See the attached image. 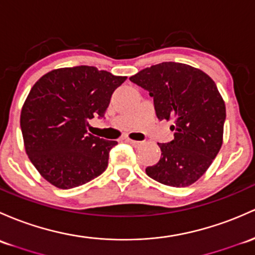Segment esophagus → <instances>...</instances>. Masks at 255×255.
<instances>
[{
    "label": "esophagus",
    "mask_w": 255,
    "mask_h": 255,
    "mask_svg": "<svg viewBox=\"0 0 255 255\" xmlns=\"http://www.w3.org/2000/svg\"><path fill=\"white\" fill-rule=\"evenodd\" d=\"M125 142H128V143H130L131 146H133V147H138V146H141V144H142V142L135 141V139H131V138H128V137L125 138Z\"/></svg>",
    "instance_id": "1"
}]
</instances>
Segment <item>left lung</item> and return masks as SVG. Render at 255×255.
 Segmentation results:
<instances>
[{"label":"left lung","instance_id":"1","mask_svg":"<svg viewBox=\"0 0 255 255\" xmlns=\"http://www.w3.org/2000/svg\"><path fill=\"white\" fill-rule=\"evenodd\" d=\"M130 80L149 92L159 120H172L174 139L158 143L161 157L146 174L172 187H187L208 170L223 144L225 102L213 79L183 63L163 62Z\"/></svg>","mask_w":255,"mask_h":255}]
</instances>
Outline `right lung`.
Masks as SVG:
<instances>
[{"label": "right lung", "instance_id": "add662e5", "mask_svg": "<svg viewBox=\"0 0 255 255\" xmlns=\"http://www.w3.org/2000/svg\"><path fill=\"white\" fill-rule=\"evenodd\" d=\"M127 76L96 67L61 68L41 76L20 113L29 159L41 176L62 190L100 176L117 141L87 133L89 120L105 117L114 90Z\"/></svg>", "mask_w": 255, "mask_h": 255}]
</instances>
